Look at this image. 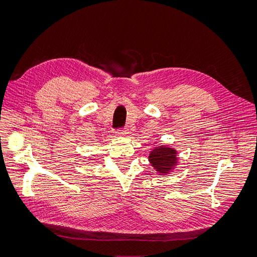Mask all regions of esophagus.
<instances>
[{
  "mask_svg": "<svg viewBox=\"0 0 257 257\" xmlns=\"http://www.w3.org/2000/svg\"><path fill=\"white\" fill-rule=\"evenodd\" d=\"M115 133H116V135H119V136H127L129 132L126 129H121V130L116 131Z\"/></svg>",
  "mask_w": 257,
  "mask_h": 257,
  "instance_id": "esophagus-1",
  "label": "esophagus"
}]
</instances>
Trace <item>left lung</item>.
Here are the masks:
<instances>
[{"label":"left lung","instance_id":"obj_1","mask_svg":"<svg viewBox=\"0 0 257 257\" xmlns=\"http://www.w3.org/2000/svg\"><path fill=\"white\" fill-rule=\"evenodd\" d=\"M177 151L168 146L156 147L149 156V161L154 169L160 175H166L172 172L178 164Z\"/></svg>","mask_w":257,"mask_h":257}]
</instances>
